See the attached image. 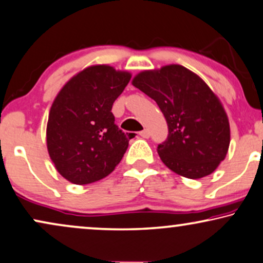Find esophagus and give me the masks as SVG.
<instances>
[{
  "label": "esophagus",
  "mask_w": 263,
  "mask_h": 263,
  "mask_svg": "<svg viewBox=\"0 0 263 263\" xmlns=\"http://www.w3.org/2000/svg\"><path fill=\"white\" fill-rule=\"evenodd\" d=\"M139 136L143 138H149V136H151V134H149L148 129H143V131L139 132Z\"/></svg>",
  "instance_id": "34e87169"
}]
</instances>
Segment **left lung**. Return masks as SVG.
<instances>
[{"label":"left lung","mask_w":263,"mask_h":263,"mask_svg":"<svg viewBox=\"0 0 263 263\" xmlns=\"http://www.w3.org/2000/svg\"><path fill=\"white\" fill-rule=\"evenodd\" d=\"M132 85L154 99L167 122V138L158 145L162 162L187 178L212 174L227 155L231 129L220 99L204 80L171 64L139 72Z\"/></svg>","instance_id":"obj_1"}]
</instances>
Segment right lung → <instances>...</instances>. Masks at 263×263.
<instances>
[{
    "label": "right lung",
    "mask_w": 263,
    "mask_h": 263,
    "mask_svg": "<svg viewBox=\"0 0 263 263\" xmlns=\"http://www.w3.org/2000/svg\"><path fill=\"white\" fill-rule=\"evenodd\" d=\"M131 74L92 65L69 80L49 110L47 149L57 171L74 184L107 177L121 161L129 138L111 112Z\"/></svg>",
    "instance_id": "add662e5"
}]
</instances>
